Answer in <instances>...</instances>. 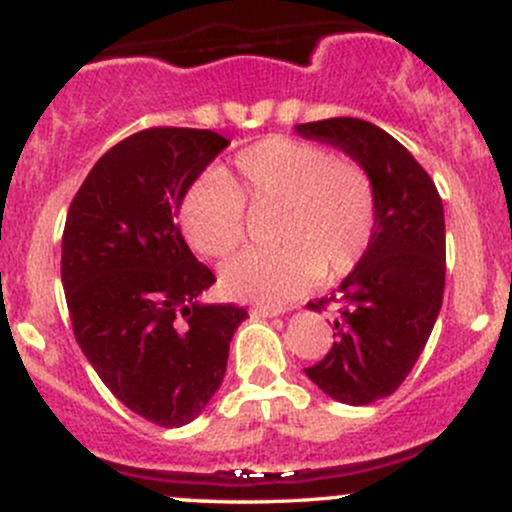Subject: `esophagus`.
I'll list each match as a JSON object with an SVG mask.
<instances>
[{"label":"esophagus","instance_id":"obj_1","mask_svg":"<svg viewBox=\"0 0 512 512\" xmlns=\"http://www.w3.org/2000/svg\"><path fill=\"white\" fill-rule=\"evenodd\" d=\"M289 311V308H277V306H257L255 311H252V316H260V318H277L282 316V313Z\"/></svg>","mask_w":512,"mask_h":512}]
</instances>
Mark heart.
<instances>
[{
	"mask_svg": "<svg viewBox=\"0 0 512 512\" xmlns=\"http://www.w3.org/2000/svg\"><path fill=\"white\" fill-rule=\"evenodd\" d=\"M279 209L274 250H247L221 267V289L238 301L282 303L320 274L340 279L372 243L376 199L369 174L328 148L265 138L235 157V179L201 174L179 201L184 238L206 257H226L245 238V206Z\"/></svg>",
	"mask_w": 512,
	"mask_h": 512,
	"instance_id": "1",
	"label": "heart"
}]
</instances>
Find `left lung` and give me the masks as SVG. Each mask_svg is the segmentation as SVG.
Segmentation results:
<instances>
[{"mask_svg":"<svg viewBox=\"0 0 512 512\" xmlns=\"http://www.w3.org/2000/svg\"><path fill=\"white\" fill-rule=\"evenodd\" d=\"M294 131L342 150L372 179V243L333 296L306 306L340 311L333 347L306 376L335 401L367 406L411 374L442 308L445 209L430 174L374 123L340 116Z\"/></svg>","mask_w":512,"mask_h":512,"instance_id":"left-lung-1","label":"left lung"}]
</instances>
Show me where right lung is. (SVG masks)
Instances as JSON below:
<instances>
[{
    "mask_svg": "<svg viewBox=\"0 0 512 512\" xmlns=\"http://www.w3.org/2000/svg\"><path fill=\"white\" fill-rule=\"evenodd\" d=\"M230 140L148 128L99 157L67 211L63 289L77 345L106 389L162 428L206 408L245 308L204 303L216 282L177 226L179 201Z\"/></svg>",
    "mask_w": 512,
    "mask_h": 512,
    "instance_id": "obj_1",
    "label": "right lung"
}]
</instances>
